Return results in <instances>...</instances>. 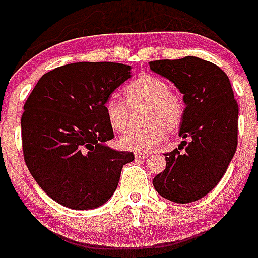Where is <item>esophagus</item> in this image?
<instances>
[{"mask_svg": "<svg viewBox=\"0 0 258 258\" xmlns=\"http://www.w3.org/2000/svg\"><path fill=\"white\" fill-rule=\"evenodd\" d=\"M149 156L148 153H145V152H136L135 153V157L137 158V160H144V158H146Z\"/></svg>", "mask_w": 258, "mask_h": 258, "instance_id": "34e87169", "label": "esophagus"}]
</instances>
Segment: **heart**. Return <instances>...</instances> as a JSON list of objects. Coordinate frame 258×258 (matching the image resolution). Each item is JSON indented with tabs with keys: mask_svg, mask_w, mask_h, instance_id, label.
<instances>
[{
	"mask_svg": "<svg viewBox=\"0 0 258 258\" xmlns=\"http://www.w3.org/2000/svg\"><path fill=\"white\" fill-rule=\"evenodd\" d=\"M125 100L110 96L104 104V112L113 131H126L132 121V110L144 108L142 127L121 136L123 149L148 152L165 139L166 132H176L185 116V104L180 94L169 90L168 82L153 74H142L125 89Z\"/></svg>",
	"mask_w": 258,
	"mask_h": 258,
	"instance_id": "b5f03b06",
	"label": "heart"
}]
</instances>
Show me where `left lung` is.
<instances>
[{
  "instance_id": "obj_1",
  "label": "left lung",
  "mask_w": 258,
  "mask_h": 258,
  "mask_svg": "<svg viewBox=\"0 0 258 258\" xmlns=\"http://www.w3.org/2000/svg\"><path fill=\"white\" fill-rule=\"evenodd\" d=\"M149 67L172 81L185 102L178 132L185 141L165 154L166 168L154 177L153 186L169 201L193 203L220 182L236 153L238 105L225 72L209 61L187 55L152 61Z\"/></svg>"
}]
</instances>
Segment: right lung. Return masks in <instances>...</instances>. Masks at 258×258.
Masks as SVG:
<instances>
[{
	"mask_svg": "<svg viewBox=\"0 0 258 258\" xmlns=\"http://www.w3.org/2000/svg\"><path fill=\"white\" fill-rule=\"evenodd\" d=\"M129 65L76 62L38 80L21 117L25 164L40 187L71 209H94L118 185L132 152L110 149L114 137L104 112L106 98L132 77Z\"/></svg>",
	"mask_w": 258,
	"mask_h": 258,
	"instance_id": "add662e5",
	"label": "right lung"
}]
</instances>
